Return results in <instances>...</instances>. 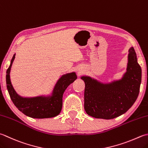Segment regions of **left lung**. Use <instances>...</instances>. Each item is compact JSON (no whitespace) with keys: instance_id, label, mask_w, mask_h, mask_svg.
Returning a JSON list of instances; mask_svg holds the SVG:
<instances>
[{"instance_id":"1","label":"left lung","mask_w":148,"mask_h":148,"mask_svg":"<svg viewBox=\"0 0 148 148\" xmlns=\"http://www.w3.org/2000/svg\"><path fill=\"white\" fill-rule=\"evenodd\" d=\"M142 70L133 47L129 49L126 72L122 79L103 83L88 76L85 82L84 108L90 116L111 119L126 113L135 102L139 94Z\"/></svg>"}]
</instances>
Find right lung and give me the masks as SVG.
<instances>
[{
  "instance_id": "right-lung-1",
  "label": "right lung",
  "mask_w": 148,
  "mask_h": 148,
  "mask_svg": "<svg viewBox=\"0 0 148 148\" xmlns=\"http://www.w3.org/2000/svg\"><path fill=\"white\" fill-rule=\"evenodd\" d=\"M14 58L15 54L13 55L6 71L7 88L14 105L23 114L32 118H51L59 115L62 108L63 93L69 85L77 79L76 73L71 72L63 75L57 82L51 95L23 97L17 94L10 80V71Z\"/></svg>"
}]
</instances>
